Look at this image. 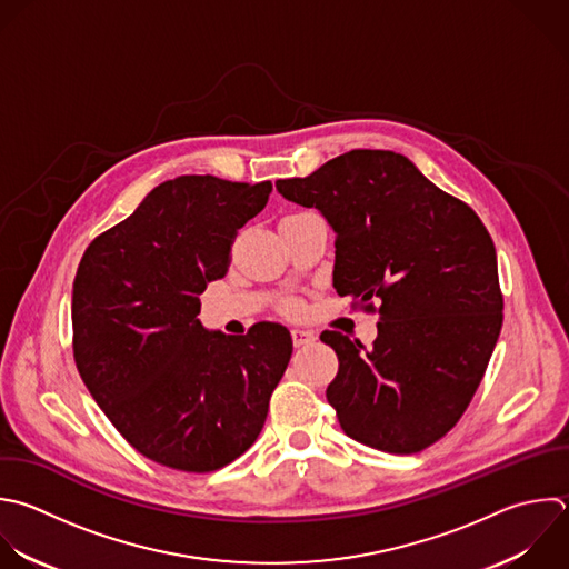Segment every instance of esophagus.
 <instances>
[{"label":"esophagus","mask_w":569,"mask_h":569,"mask_svg":"<svg viewBox=\"0 0 569 569\" xmlns=\"http://www.w3.org/2000/svg\"><path fill=\"white\" fill-rule=\"evenodd\" d=\"M291 338H293V345L296 347H305V345H309V342H313V331H309V329H291Z\"/></svg>","instance_id":"esophagus-1"}]
</instances>
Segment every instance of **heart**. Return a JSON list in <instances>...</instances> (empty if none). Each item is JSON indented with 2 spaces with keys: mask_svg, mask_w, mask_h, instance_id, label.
Wrapping results in <instances>:
<instances>
[{
  "mask_svg": "<svg viewBox=\"0 0 569 569\" xmlns=\"http://www.w3.org/2000/svg\"><path fill=\"white\" fill-rule=\"evenodd\" d=\"M287 309H293V305H287Z\"/></svg>",
  "mask_w": 569,
  "mask_h": 569,
  "instance_id": "b5f03b06",
  "label": "heart"
}]
</instances>
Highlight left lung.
I'll return each mask as SVG.
<instances>
[{
    "label": "left lung",
    "instance_id": "obj_1",
    "mask_svg": "<svg viewBox=\"0 0 569 569\" xmlns=\"http://www.w3.org/2000/svg\"><path fill=\"white\" fill-rule=\"evenodd\" d=\"M276 189L325 216L338 296L380 318L371 349L320 333L338 356L327 400L340 427L389 453L433 445L471 402L502 325L485 224L393 151L356 149Z\"/></svg>",
    "mask_w": 569,
    "mask_h": 569
}]
</instances>
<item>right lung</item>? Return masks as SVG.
<instances>
[{
  "instance_id": "1",
  "label": "right lung",
  "mask_w": 569,
  "mask_h": 569,
  "mask_svg": "<svg viewBox=\"0 0 569 569\" xmlns=\"http://www.w3.org/2000/svg\"><path fill=\"white\" fill-rule=\"evenodd\" d=\"M271 182L180 176L156 187L84 251L73 282V356L96 402L147 458L213 471L260 436L291 333L258 322L247 336L202 327L200 293L224 278L240 227Z\"/></svg>"
}]
</instances>
